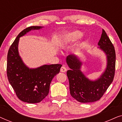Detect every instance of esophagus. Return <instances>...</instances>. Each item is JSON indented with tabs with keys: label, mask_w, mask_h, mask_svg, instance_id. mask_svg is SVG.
<instances>
[{
	"label": "esophagus",
	"mask_w": 122,
	"mask_h": 122,
	"mask_svg": "<svg viewBox=\"0 0 122 122\" xmlns=\"http://www.w3.org/2000/svg\"><path fill=\"white\" fill-rule=\"evenodd\" d=\"M66 68L65 66H61V72H66Z\"/></svg>",
	"instance_id": "esophagus-1"
}]
</instances>
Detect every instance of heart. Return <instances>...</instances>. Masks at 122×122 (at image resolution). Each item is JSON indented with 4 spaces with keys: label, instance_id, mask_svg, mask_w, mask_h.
I'll return each instance as SVG.
<instances>
[{
    "label": "heart",
    "instance_id": "obj_1",
    "mask_svg": "<svg viewBox=\"0 0 122 122\" xmlns=\"http://www.w3.org/2000/svg\"><path fill=\"white\" fill-rule=\"evenodd\" d=\"M82 36L83 33L79 30H74L68 32L65 34L61 39L60 46L61 47H66L70 44L76 42Z\"/></svg>",
    "mask_w": 122,
    "mask_h": 122
}]
</instances>
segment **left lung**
Listing matches in <instances>:
<instances>
[{"instance_id":"1","label":"left lung","mask_w":122,"mask_h":122,"mask_svg":"<svg viewBox=\"0 0 122 122\" xmlns=\"http://www.w3.org/2000/svg\"><path fill=\"white\" fill-rule=\"evenodd\" d=\"M98 49L104 53L107 66L99 78L94 81L86 77L81 71L83 62L75 54L66 58L70 70L66 72L69 82L71 97L81 103H89L101 99L114 79L116 66V52L114 47L104 29L98 43Z\"/></svg>"}]
</instances>
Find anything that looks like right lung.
I'll return each instance as SVG.
<instances>
[{"mask_svg": "<svg viewBox=\"0 0 122 122\" xmlns=\"http://www.w3.org/2000/svg\"><path fill=\"white\" fill-rule=\"evenodd\" d=\"M43 26H32L23 30L16 36L8 51L7 76L18 98L28 103H39L48 96L53 78L59 73L61 64L43 65L30 68L19 56L18 44L20 38L31 30Z\"/></svg>", "mask_w": 122, "mask_h": 122, "instance_id": "add662e5", "label": "right lung"}]
</instances>
